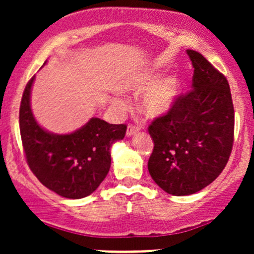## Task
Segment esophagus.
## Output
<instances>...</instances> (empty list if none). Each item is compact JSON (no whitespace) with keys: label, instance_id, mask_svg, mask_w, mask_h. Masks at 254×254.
<instances>
[{"label":"esophagus","instance_id":"obj_1","mask_svg":"<svg viewBox=\"0 0 254 254\" xmlns=\"http://www.w3.org/2000/svg\"><path fill=\"white\" fill-rule=\"evenodd\" d=\"M137 131H138V127H132V125H129V127H127V136L131 137V136L136 135Z\"/></svg>","mask_w":254,"mask_h":254}]
</instances>
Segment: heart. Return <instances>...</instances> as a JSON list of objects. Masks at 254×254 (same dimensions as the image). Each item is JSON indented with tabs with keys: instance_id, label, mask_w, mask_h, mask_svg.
Masks as SVG:
<instances>
[{
	"instance_id": "b5f03b06",
	"label": "heart",
	"mask_w": 254,
	"mask_h": 254,
	"mask_svg": "<svg viewBox=\"0 0 254 254\" xmlns=\"http://www.w3.org/2000/svg\"><path fill=\"white\" fill-rule=\"evenodd\" d=\"M124 92L141 93L138 107L148 118H157L172 110L182 92V80L179 75L168 74L159 78L154 70L133 71L127 75L119 83ZM123 106V103H119Z\"/></svg>"
}]
</instances>
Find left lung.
Segmentation results:
<instances>
[{
    "mask_svg": "<svg viewBox=\"0 0 254 254\" xmlns=\"http://www.w3.org/2000/svg\"><path fill=\"white\" fill-rule=\"evenodd\" d=\"M186 54L194 68L192 90L149 127L154 150L148 171L173 196L196 193L214 182L228 162L234 139L228 81L197 51Z\"/></svg>",
    "mask_w": 254,
    "mask_h": 254,
    "instance_id": "1",
    "label": "left lung"
}]
</instances>
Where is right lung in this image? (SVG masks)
Listing matches in <instances>:
<instances>
[{
	"label": "right lung",
	"mask_w": 254,
	"mask_h": 254,
	"mask_svg": "<svg viewBox=\"0 0 254 254\" xmlns=\"http://www.w3.org/2000/svg\"><path fill=\"white\" fill-rule=\"evenodd\" d=\"M34 78L26 86L20 105V133L27 164L39 182L55 193L70 199L89 196L109 173L111 147L124 138L127 125L93 117L69 133L44 129L31 107Z\"/></svg>",
	"instance_id": "add662e5"
}]
</instances>
